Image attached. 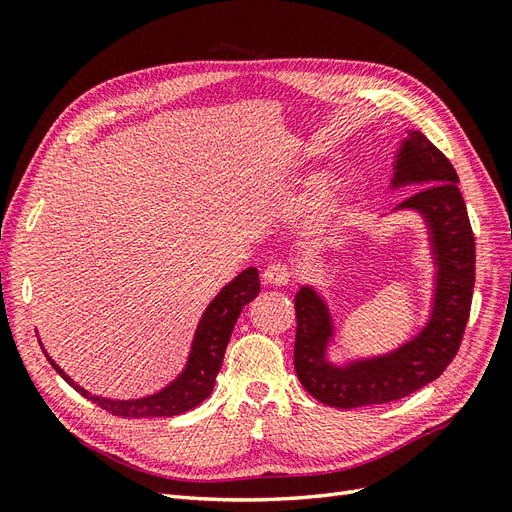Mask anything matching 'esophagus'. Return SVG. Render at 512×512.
I'll use <instances>...</instances> for the list:
<instances>
[{"label":"esophagus","mask_w":512,"mask_h":512,"mask_svg":"<svg viewBox=\"0 0 512 512\" xmlns=\"http://www.w3.org/2000/svg\"><path fill=\"white\" fill-rule=\"evenodd\" d=\"M262 280L269 286H286L290 282V271L282 262H273V265H269L265 273H262Z\"/></svg>","instance_id":"obj_1"}]
</instances>
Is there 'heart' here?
Segmentation results:
<instances>
[{
  "label": "heart",
  "mask_w": 512,
  "mask_h": 512,
  "mask_svg": "<svg viewBox=\"0 0 512 512\" xmlns=\"http://www.w3.org/2000/svg\"><path fill=\"white\" fill-rule=\"evenodd\" d=\"M335 183H337V177L329 173V170H309V173H305L303 177L294 181L292 190L288 194V205L299 211L314 209L329 196V192L335 188ZM350 218H352L350 205L344 203V200H337V203H333L327 209V213H324V218L320 222V232H324L327 237H335L348 226Z\"/></svg>",
  "instance_id": "b5f03b06"
}]
</instances>
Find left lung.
I'll list each match as a JSON object with an SVG mask.
<instances>
[{"instance_id": "8db88e82", "label": "left lung", "mask_w": 512, "mask_h": 512, "mask_svg": "<svg viewBox=\"0 0 512 512\" xmlns=\"http://www.w3.org/2000/svg\"><path fill=\"white\" fill-rule=\"evenodd\" d=\"M393 170V192L421 188L393 213L414 211L427 228L436 269L429 318L395 350L359 356L339 365L329 359V348L335 344L331 307L314 286H301L294 297V369L303 389L324 406L350 410L408 397L442 374L455 359L466 331L476 247L455 168L425 134L408 130L395 151Z\"/></svg>"}]
</instances>
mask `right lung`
<instances>
[{
  "instance_id": "right-lung-1",
  "label": "right lung",
  "mask_w": 512,
  "mask_h": 512,
  "mask_svg": "<svg viewBox=\"0 0 512 512\" xmlns=\"http://www.w3.org/2000/svg\"><path fill=\"white\" fill-rule=\"evenodd\" d=\"M260 290V277L256 267H247L241 271L235 280L228 282L215 299L207 305L198 320V327L192 339V348L188 354V361L181 369V374L168 382L162 391L138 397V399H108L100 395H91L85 391L81 384H76L64 369H61L49 352H42L57 374L64 378L72 389L79 391L89 401H94L102 410L111 412L115 416H126V418H153V416H177L196 408L198 404L211 395L215 386V376L222 367L224 352L230 342L232 329H235V322L241 314V309L258 297Z\"/></svg>"
}]
</instances>
